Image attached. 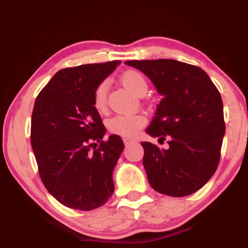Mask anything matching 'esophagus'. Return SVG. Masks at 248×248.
Listing matches in <instances>:
<instances>
[{"label":"esophagus","mask_w":248,"mask_h":248,"mask_svg":"<svg viewBox=\"0 0 248 248\" xmlns=\"http://www.w3.org/2000/svg\"><path fill=\"white\" fill-rule=\"evenodd\" d=\"M123 141H124L125 144H130V143H133V142H135V140H133V139L126 138V137L123 138Z\"/></svg>","instance_id":"esophagus-1"}]
</instances>
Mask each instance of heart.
Masks as SVG:
<instances>
[{"mask_svg": "<svg viewBox=\"0 0 248 248\" xmlns=\"http://www.w3.org/2000/svg\"><path fill=\"white\" fill-rule=\"evenodd\" d=\"M121 82L126 87L128 90L135 94L145 93L148 89L147 81L144 77L135 70L126 71L122 74ZM107 91H108V82L103 81L98 84V87L94 90V106L97 109H104L106 106L107 101ZM145 123V117L141 114H117L114 117H111L108 122V127L109 131L115 134L123 135V137H133L139 132V130L143 126Z\"/></svg>", "mask_w": 248, "mask_h": 248, "instance_id": "heart-1", "label": "heart"}]
</instances>
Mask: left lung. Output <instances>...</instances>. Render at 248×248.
<instances>
[{"label": "left lung", "instance_id": "8db88e82", "mask_svg": "<svg viewBox=\"0 0 248 248\" xmlns=\"http://www.w3.org/2000/svg\"><path fill=\"white\" fill-rule=\"evenodd\" d=\"M143 72L162 98L145 132L168 149L141 142L149 184L181 198L204 186L218 167L226 132L222 99L208 74L175 60L126 61Z\"/></svg>", "mask_w": 248, "mask_h": 248}]
</instances>
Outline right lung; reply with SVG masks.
Wrapping results in <instances>:
<instances>
[{"mask_svg": "<svg viewBox=\"0 0 248 248\" xmlns=\"http://www.w3.org/2000/svg\"><path fill=\"white\" fill-rule=\"evenodd\" d=\"M120 64L60 70L36 98L30 138L40 178L67 208L90 211L114 193L113 171L124 143L116 134L103 140L106 128L93 97L98 84Z\"/></svg>", "mask_w": 248, "mask_h": 248, "instance_id": "right-lung-1", "label": "right lung"}]
</instances>
